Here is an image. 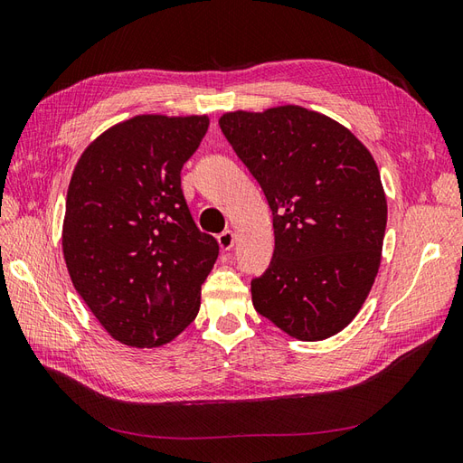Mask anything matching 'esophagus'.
Returning <instances> with one entry per match:
<instances>
[{
	"instance_id": "obj_1",
	"label": "esophagus",
	"mask_w": 463,
	"mask_h": 463,
	"mask_svg": "<svg viewBox=\"0 0 463 463\" xmlns=\"http://www.w3.org/2000/svg\"><path fill=\"white\" fill-rule=\"evenodd\" d=\"M217 242L221 246V250H231V248L234 246V232L232 231H222L219 236H217Z\"/></svg>"
}]
</instances>
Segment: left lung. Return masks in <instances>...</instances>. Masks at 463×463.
Instances as JSON below:
<instances>
[{
	"instance_id": "left-lung-1",
	"label": "left lung",
	"mask_w": 463,
	"mask_h": 463,
	"mask_svg": "<svg viewBox=\"0 0 463 463\" xmlns=\"http://www.w3.org/2000/svg\"><path fill=\"white\" fill-rule=\"evenodd\" d=\"M274 215L269 268L254 309L289 336H335L360 313L379 271L387 199L377 164L350 130L301 105L219 118Z\"/></svg>"
}]
</instances>
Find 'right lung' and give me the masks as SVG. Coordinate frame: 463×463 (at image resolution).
<instances>
[{
  "label": "right lung",
  "instance_id": "obj_1",
  "mask_svg": "<svg viewBox=\"0 0 463 463\" xmlns=\"http://www.w3.org/2000/svg\"><path fill=\"white\" fill-rule=\"evenodd\" d=\"M207 127V115H137L91 140L72 172L68 274L99 325L130 348L164 346L194 323L219 256L180 177Z\"/></svg>",
  "mask_w": 463,
  "mask_h": 463
}]
</instances>
